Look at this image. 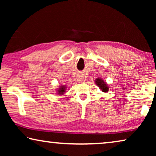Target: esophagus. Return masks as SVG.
Masks as SVG:
<instances>
[{"label":"esophagus","instance_id":"esophagus-1","mask_svg":"<svg viewBox=\"0 0 156 156\" xmlns=\"http://www.w3.org/2000/svg\"><path fill=\"white\" fill-rule=\"evenodd\" d=\"M77 80L80 81V82H83V81L84 80V77H80V78H78Z\"/></svg>","mask_w":156,"mask_h":156}]
</instances>
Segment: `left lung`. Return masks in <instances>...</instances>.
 <instances>
[{"instance_id": "left-lung-1", "label": "left lung", "mask_w": 156, "mask_h": 156, "mask_svg": "<svg viewBox=\"0 0 156 156\" xmlns=\"http://www.w3.org/2000/svg\"><path fill=\"white\" fill-rule=\"evenodd\" d=\"M95 83L101 89L103 92H108L109 87H108V84H106L105 81L101 80V78H97V80H95Z\"/></svg>"}]
</instances>
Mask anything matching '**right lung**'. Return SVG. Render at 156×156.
Wrapping results in <instances>:
<instances>
[{
    "label": "right lung",
    "mask_w": 156,
    "mask_h": 156,
    "mask_svg": "<svg viewBox=\"0 0 156 156\" xmlns=\"http://www.w3.org/2000/svg\"><path fill=\"white\" fill-rule=\"evenodd\" d=\"M65 91V87H64V86L60 87V88L57 90V92H58L59 94H62Z\"/></svg>",
    "instance_id": "right-lung-1"
}]
</instances>
